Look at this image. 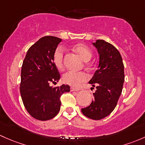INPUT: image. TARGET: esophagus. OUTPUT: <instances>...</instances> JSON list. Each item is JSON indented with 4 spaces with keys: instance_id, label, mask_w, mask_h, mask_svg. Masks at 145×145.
I'll return each instance as SVG.
<instances>
[{
    "instance_id": "1",
    "label": "esophagus",
    "mask_w": 145,
    "mask_h": 145,
    "mask_svg": "<svg viewBox=\"0 0 145 145\" xmlns=\"http://www.w3.org/2000/svg\"><path fill=\"white\" fill-rule=\"evenodd\" d=\"M70 89H71V92H73V91H76V92H78V91L80 90V89H78V88H74V87H71V88H70Z\"/></svg>"
}]
</instances>
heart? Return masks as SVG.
I'll return each instance as SVG.
<instances>
[{
	"instance_id": "b5f03b06",
	"label": "heart",
	"mask_w": 145,
	"mask_h": 145,
	"mask_svg": "<svg viewBox=\"0 0 145 145\" xmlns=\"http://www.w3.org/2000/svg\"><path fill=\"white\" fill-rule=\"evenodd\" d=\"M76 53L85 62H88L92 56V51L87 46L83 44H78L74 47ZM64 50L61 46L57 47L53 54V62L57 68L62 69L64 67L63 64ZM88 76L83 72H73L68 71L63 74L62 80L64 83L74 87L79 86L82 83L86 81Z\"/></svg>"
}]
</instances>
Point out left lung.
I'll use <instances>...</instances> for the list:
<instances>
[{
  "mask_svg": "<svg viewBox=\"0 0 145 145\" xmlns=\"http://www.w3.org/2000/svg\"><path fill=\"white\" fill-rule=\"evenodd\" d=\"M92 44L99 55V63L89 83L97 90L91 104L81 111L88 118L99 120L116 107L124 85V67L120 53L113 45L102 39Z\"/></svg>",
  "mask_w": 145,
  "mask_h": 145,
  "instance_id": "left-lung-1",
  "label": "left lung"
}]
</instances>
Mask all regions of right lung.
I'll use <instances>...</instances> for the list:
<instances>
[{
  "instance_id": "right-lung-1",
  "label": "right lung",
  "mask_w": 145,
  "mask_h": 145,
  "mask_svg": "<svg viewBox=\"0 0 145 145\" xmlns=\"http://www.w3.org/2000/svg\"><path fill=\"white\" fill-rule=\"evenodd\" d=\"M62 39L53 36L40 38L28 49L23 62L20 92L25 109L35 119L51 120L60 110V97L70 87L50 86L60 76L53 62V54Z\"/></svg>"
}]
</instances>
